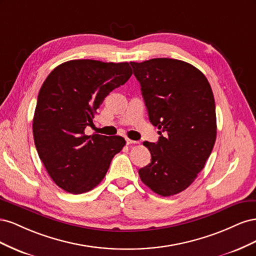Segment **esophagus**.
<instances>
[{
  "label": "esophagus",
  "instance_id": "esophagus-1",
  "mask_svg": "<svg viewBox=\"0 0 256 256\" xmlns=\"http://www.w3.org/2000/svg\"><path fill=\"white\" fill-rule=\"evenodd\" d=\"M126 142H127V144H128V145L138 144V142H136V141H132V140H130V138H126Z\"/></svg>",
  "mask_w": 256,
  "mask_h": 256
}]
</instances>
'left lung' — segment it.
<instances>
[{
    "instance_id": "8db88e82",
    "label": "left lung",
    "mask_w": 256,
    "mask_h": 256,
    "mask_svg": "<svg viewBox=\"0 0 256 256\" xmlns=\"http://www.w3.org/2000/svg\"><path fill=\"white\" fill-rule=\"evenodd\" d=\"M130 65L140 82L150 122L160 130L157 143H143L152 161L138 175L157 194H177L194 182L216 142L210 84L202 72L180 60L152 58Z\"/></svg>"
}]
</instances>
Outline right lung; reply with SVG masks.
<instances>
[{"label": "right lung", "instance_id": "right-lung-1", "mask_svg": "<svg viewBox=\"0 0 256 256\" xmlns=\"http://www.w3.org/2000/svg\"><path fill=\"white\" fill-rule=\"evenodd\" d=\"M132 74L128 63L72 60L58 65L42 85L33 118L36 150L60 188L90 191L102 182L125 138L86 136L104 98Z\"/></svg>", "mask_w": 256, "mask_h": 256}]
</instances>
